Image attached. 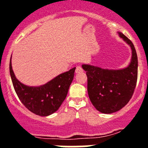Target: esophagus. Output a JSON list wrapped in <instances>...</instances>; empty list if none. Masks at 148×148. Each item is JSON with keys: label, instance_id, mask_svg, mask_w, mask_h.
Here are the masks:
<instances>
[{"label": "esophagus", "instance_id": "1", "mask_svg": "<svg viewBox=\"0 0 148 148\" xmlns=\"http://www.w3.org/2000/svg\"><path fill=\"white\" fill-rule=\"evenodd\" d=\"M83 71V69H82L81 67L77 66L76 68V70H75V73L76 74H79V73H82Z\"/></svg>", "mask_w": 148, "mask_h": 148}]
</instances>
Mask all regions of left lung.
Returning <instances> with one entry per match:
<instances>
[{"instance_id": "left-lung-1", "label": "left lung", "mask_w": 148, "mask_h": 148, "mask_svg": "<svg viewBox=\"0 0 148 148\" xmlns=\"http://www.w3.org/2000/svg\"><path fill=\"white\" fill-rule=\"evenodd\" d=\"M119 36L130 47V62L120 69H102L83 64L88 78V97L93 106L104 114L119 111L127 104L136 88L138 76V58L133 44L121 32Z\"/></svg>"}]
</instances>
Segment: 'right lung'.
Returning <instances> with one entry per match:
<instances>
[{"instance_id":"right-lung-1","label":"right lung","mask_w":148,"mask_h":148,"mask_svg":"<svg viewBox=\"0 0 148 148\" xmlns=\"http://www.w3.org/2000/svg\"><path fill=\"white\" fill-rule=\"evenodd\" d=\"M10 62V74L12 84L21 102L27 110L39 116H48L58 110L69 92L74 79L76 68L59 74L39 86H29L16 78Z\"/></svg>"}]
</instances>
